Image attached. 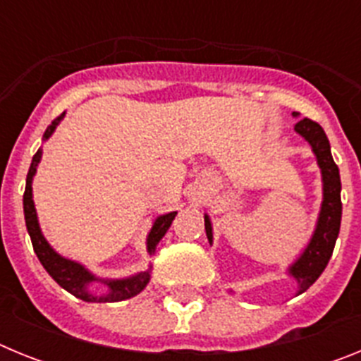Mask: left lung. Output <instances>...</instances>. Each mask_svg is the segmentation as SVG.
Here are the masks:
<instances>
[{"label":"left lung","mask_w":361,"mask_h":361,"mask_svg":"<svg viewBox=\"0 0 361 361\" xmlns=\"http://www.w3.org/2000/svg\"><path fill=\"white\" fill-rule=\"evenodd\" d=\"M293 116L298 117L300 114L295 111ZM295 132L309 142L317 157V164L322 173V193H324L314 231L304 251L288 267V275L293 276L298 283L296 295H302L317 282L333 255L338 233H340V222H342V199H340L342 183H340V170L331 155L329 139L320 124L311 119H302L295 124ZM204 226H206L209 244H213V226L208 213L204 215Z\"/></svg>","instance_id":"1"}]
</instances>
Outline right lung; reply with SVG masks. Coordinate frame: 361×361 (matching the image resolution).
Instances as JSON below:
<instances>
[{"label": "right lung", "instance_id": "1", "mask_svg": "<svg viewBox=\"0 0 361 361\" xmlns=\"http://www.w3.org/2000/svg\"><path fill=\"white\" fill-rule=\"evenodd\" d=\"M65 114L52 121L49 128L44 130L43 141H49L52 133L56 132L57 124L61 123ZM43 157V149H37V153L32 157L30 170L27 175V188H25L23 195V212H25V222H27V231L30 235L32 245H34V251H36L39 262L43 264V267L47 269L50 276L56 280L59 286H61L65 291H68L70 295H73L75 298H81L85 302H95V304H104V302H121V300H128L132 296L139 295L142 289L148 286L149 279H152V266L146 271L141 273H135L132 276H126V279H99L92 273L90 269H86L82 264L75 262V260H70L65 258L63 255L57 253L52 245L49 244V240L44 238L43 231L39 228V220H37V212L36 206H34V197H32V180H34V175L37 171V164L41 162ZM177 212L164 213V215H159L157 219L153 220L152 229L148 231V237H146V251L148 255H155L157 250V244L162 240V237L166 235V231L170 229L171 222H173ZM94 281L103 283L107 288V293L103 295L94 293L90 289V286Z\"/></svg>", "mask_w": 361, "mask_h": 361}]
</instances>
